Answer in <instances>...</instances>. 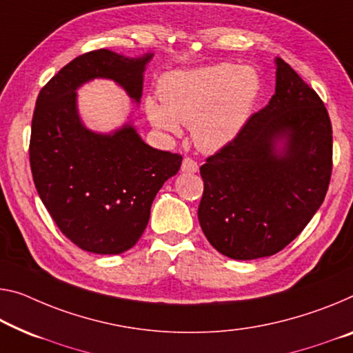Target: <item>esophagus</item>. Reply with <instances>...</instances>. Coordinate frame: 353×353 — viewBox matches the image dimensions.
I'll return each instance as SVG.
<instances>
[{"mask_svg":"<svg viewBox=\"0 0 353 353\" xmlns=\"http://www.w3.org/2000/svg\"><path fill=\"white\" fill-rule=\"evenodd\" d=\"M181 172L184 173H195L199 172V164L191 158H184L181 164Z\"/></svg>","mask_w":353,"mask_h":353,"instance_id":"esophagus-1","label":"esophagus"}]
</instances>
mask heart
<instances>
[{
  "instance_id": "1",
  "label": "heart",
  "mask_w": 353,
  "mask_h": 353,
  "mask_svg": "<svg viewBox=\"0 0 353 353\" xmlns=\"http://www.w3.org/2000/svg\"><path fill=\"white\" fill-rule=\"evenodd\" d=\"M161 99L150 96L145 110L150 123L167 135H180L191 124L195 146L216 153L243 131L260 94L252 68L219 63L173 70L161 79Z\"/></svg>"
}]
</instances>
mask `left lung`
<instances>
[{"instance_id": "1", "label": "left lung", "mask_w": 353, "mask_h": 353, "mask_svg": "<svg viewBox=\"0 0 353 353\" xmlns=\"http://www.w3.org/2000/svg\"><path fill=\"white\" fill-rule=\"evenodd\" d=\"M276 88L230 145L200 167V227L216 251L235 260L270 257L312 219L332 176L327 108L284 59Z\"/></svg>"}]
</instances>
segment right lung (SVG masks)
Masks as SVG:
<instances>
[{"mask_svg": "<svg viewBox=\"0 0 353 353\" xmlns=\"http://www.w3.org/2000/svg\"><path fill=\"white\" fill-rule=\"evenodd\" d=\"M154 53H85L41 90L31 123L30 164L37 194L64 235L83 251L121 254L142 236L151 203L183 158L145 143L129 120L112 132L86 128L77 90L115 82L135 105Z\"/></svg>", "mask_w": 353, "mask_h": 353, "instance_id": "right-lung-1", "label": "right lung"}]
</instances>
